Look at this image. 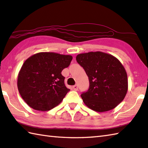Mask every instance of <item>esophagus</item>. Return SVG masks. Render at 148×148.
I'll return each instance as SVG.
<instances>
[{
    "label": "esophagus",
    "mask_w": 148,
    "mask_h": 148,
    "mask_svg": "<svg viewBox=\"0 0 148 148\" xmlns=\"http://www.w3.org/2000/svg\"><path fill=\"white\" fill-rule=\"evenodd\" d=\"M72 88H73V89L74 90H77V89H78V87H77V85H74L73 87H72Z\"/></svg>",
    "instance_id": "obj_1"
}]
</instances>
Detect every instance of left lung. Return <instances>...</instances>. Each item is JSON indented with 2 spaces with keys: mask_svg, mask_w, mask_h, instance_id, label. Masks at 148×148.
Returning <instances> with one entry per match:
<instances>
[{
  "mask_svg": "<svg viewBox=\"0 0 148 148\" xmlns=\"http://www.w3.org/2000/svg\"><path fill=\"white\" fill-rule=\"evenodd\" d=\"M76 61L89 79V88L81 95L86 106L102 112L113 109L123 101L128 89L127 75L116 58L97 51L79 53Z\"/></svg>",
  "mask_w": 148,
  "mask_h": 148,
  "instance_id": "8db88e82",
  "label": "left lung"
}]
</instances>
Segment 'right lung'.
Instances as JSON below:
<instances>
[{
    "mask_svg": "<svg viewBox=\"0 0 148 148\" xmlns=\"http://www.w3.org/2000/svg\"><path fill=\"white\" fill-rule=\"evenodd\" d=\"M72 60L71 55L39 52L21 66L17 87L21 97L32 109L47 111L58 106L70 90L61 72Z\"/></svg>",
    "mask_w": 148,
    "mask_h": 148,
    "instance_id": "add662e5",
    "label": "right lung"
}]
</instances>
